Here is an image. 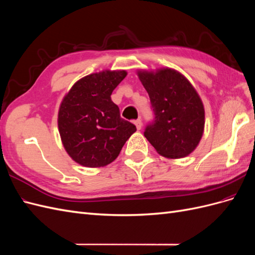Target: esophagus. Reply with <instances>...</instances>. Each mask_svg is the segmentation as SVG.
I'll list each match as a JSON object with an SVG mask.
<instances>
[{"label": "esophagus", "instance_id": "1", "mask_svg": "<svg viewBox=\"0 0 255 255\" xmlns=\"http://www.w3.org/2000/svg\"><path fill=\"white\" fill-rule=\"evenodd\" d=\"M134 125H135V127H136L137 129H140L141 127H142V122H141L140 119H137V120L134 122Z\"/></svg>", "mask_w": 255, "mask_h": 255}]
</instances>
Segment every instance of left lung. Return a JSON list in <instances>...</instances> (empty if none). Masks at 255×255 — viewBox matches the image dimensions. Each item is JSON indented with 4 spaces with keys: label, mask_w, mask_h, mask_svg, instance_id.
Wrapping results in <instances>:
<instances>
[{
    "label": "left lung",
    "mask_w": 255,
    "mask_h": 255,
    "mask_svg": "<svg viewBox=\"0 0 255 255\" xmlns=\"http://www.w3.org/2000/svg\"><path fill=\"white\" fill-rule=\"evenodd\" d=\"M137 75L155 115L144 137L161 156L175 159L189 155L201 140L205 125L204 106L197 90L171 68L138 70Z\"/></svg>",
    "instance_id": "8db88e82"
}]
</instances>
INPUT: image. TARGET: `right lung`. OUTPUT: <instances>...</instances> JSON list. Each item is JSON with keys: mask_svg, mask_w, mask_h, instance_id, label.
Instances as JSON below:
<instances>
[{"mask_svg": "<svg viewBox=\"0 0 255 255\" xmlns=\"http://www.w3.org/2000/svg\"><path fill=\"white\" fill-rule=\"evenodd\" d=\"M126 70H104L84 76L70 88L58 110V130L68 155L84 167L111 164L136 127L120 117L112 94Z\"/></svg>", "mask_w": 255, "mask_h": 255, "instance_id": "add662e5", "label": "right lung"}]
</instances>
